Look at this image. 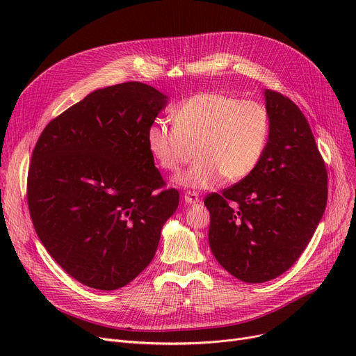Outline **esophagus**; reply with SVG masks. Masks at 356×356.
Instances as JSON below:
<instances>
[{
	"label": "esophagus",
	"instance_id": "1",
	"mask_svg": "<svg viewBox=\"0 0 356 356\" xmlns=\"http://www.w3.org/2000/svg\"><path fill=\"white\" fill-rule=\"evenodd\" d=\"M184 202L188 203V204H195V203H199V200H200V197H199V195L196 193V192H188L184 195Z\"/></svg>",
	"mask_w": 356,
	"mask_h": 356
}]
</instances>
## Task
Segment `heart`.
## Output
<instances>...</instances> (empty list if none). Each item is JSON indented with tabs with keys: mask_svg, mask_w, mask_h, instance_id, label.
<instances>
[{
	"mask_svg": "<svg viewBox=\"0 0 356 356\" xmlns=\"http://www.w3.org/2000/svg\"><path fill=\"white\" fill-rule=\"evenodd\" d=\"M268 134L270 118L261 104L202 92L173 111V125L149 124L145 143L167 172H176L195 144L197 159L173 181L181 188L211 189L223 176L235 181L251 175L263 159Z\"/></svg>",
	"mask_w": 356,
	"mask_h": 356,
	"instance_id": "obj_1",
	"label": "heart"
}]
</instances>
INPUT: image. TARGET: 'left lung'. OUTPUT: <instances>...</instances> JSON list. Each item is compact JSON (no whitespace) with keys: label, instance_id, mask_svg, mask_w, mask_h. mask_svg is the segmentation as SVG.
Returning a JSON list of instances; mask_svg holds the SVG:
<instances>
[{"label":"left lung","instance_id":"8db88e82","mask_svg":"<svg viewBox=\"0 0 356 356\" xmlns=\"http://www.w3.org/2000/svg\"><path fill=\"white\" fill-rule=\"evenodd\" d=\"M268 143L255 170L222 195L204 199L209 247L245 283H266L302 255L325 213L327 173L298 106L266 89Z\"/></svg>","mask_w":356,"mask_h":356}]
</instances>
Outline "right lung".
Segmentation results:
<instances>
[{"label": "right lung", "mask_w": 356, "mask_h": 356, "mask_svg": "<svg viewBox=\"0 0 356 356\" xmlns=\"http://www.w3.org/2000/svg\"><path fill=\"white\" fill-rule=\"evenodd\" d=\"M168 97L141 82L90 92L51 120L33 149L29 211L37 236L70 277L127 286L149 264L179 207L145 143Z\"/></svg>", "instance_id": "right-lung-1"}]
</instances>
